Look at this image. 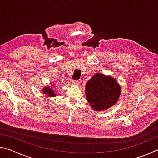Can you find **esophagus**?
Segmentation results:
<instances>
[{
    "label": "esophagus",
    "mask_w": 158,
    "mask_h": 158,
    "mask_svg": "<svg viewBox=\"0 0 158 158\" xmlns=\"http://www.w3.org/2000/svg\"><path fill=\"white\" fill-rule=\"evenodd\" d=\"M81 80H74V81H73V84H74V85H79L81 84Z\"/></svg>",
    "instance_id": "1"
}]
</instances>
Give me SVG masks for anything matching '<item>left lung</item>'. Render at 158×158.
<instances>
[{
	"mask_svg": "<svg viewBox=\"0 0 158 158\" xmlns=\"http://www.w3.org/2000/svg\"><path fill=\"white\" fill-rule=\"evenodd\" d=\"M121 89L116 80L111 76L96 73L85 85V96L93 109L102 111L116 104Z\"/></svg>",
	"mask_w": 158,
	"mask_h": 158,
	"instance_id": "obj_1",
	"label": "left lung"
}]
</instances>
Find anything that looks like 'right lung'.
<instances>
[{
	"label": "right lung",
	"instance_id": "right-lung-1",
	"mask_svg": "<svg viewBox=\"0 0 158 158\" xmlns=\"http://www.w3.org/2000/svg\"><path fill=\"white\" fill-rule=\"evenodd\" d=\"M54 92V90H53L52 87H51L50 85L47 87L44 86L43 89H42V93H43L44 95L48 96V97H54V96H56V93Z\"/></svg>",
	"mask_w": 158,
	"mask_h": 158
}]
</instances>
